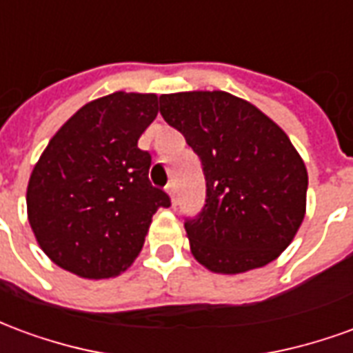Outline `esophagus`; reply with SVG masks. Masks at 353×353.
Returning a JSON list of instances; mask_svg holds the SVG:
<instances>
[{"instance_id":"34e87169","label":"esophagus","mask_w":353,"mask_h":353,"mask_svg":"<svg viewBox=\"0 0 353 353\" xmlns=\"http://www.w3.org/2000/svg\"><path fill=\"white\" fill-rule=\"evenodd\" d=\"M166 192L172 196V202H174V196H176V181H170V183L166 185Z\"/></svg>"}]
</instances>
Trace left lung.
<instances>
[{
  "instance_id": "left-lung-1",
  "label": "left lung",
  "mask_w": 353,
  "mask_h": 353,
  "mask_svg": "<svg viewBox=\"0 0 353 353\" xmlns=\"http://www.w3.org/2000/svg\"><path fill=\"white\" fill-rule=\"evenodd\" d=\"M161 115L199 154L206 204L185 219L191 252L212 272L268 265L295 238L308 174L288 134L232 94H162Z\"/></svg>"
}]
</instances>
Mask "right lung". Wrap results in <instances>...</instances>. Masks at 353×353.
<instances>
[{
    "instance_id": "1",
    "label": "right lung",
    "mask_w": 353,
    "mask_h": 353,
    "mask_svg": "<svg viewBox=\"0 0 353 353\" xmlns=\"http://www.w3.org/2000/svg\"><path fill=\"white\" fill-rule=\"evenodd\" d=\"M159 113L157 94L113 92L90 101L54 134L28 183V219L64 270L100 280L141 252L151 217L170 196L149 181L139 136Z\"/></svg>"
}]
</instances>
